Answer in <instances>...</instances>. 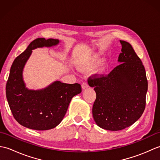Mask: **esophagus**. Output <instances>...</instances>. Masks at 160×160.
I'll list each match as a JSON object with an SVG mask.
<instances>
[{
	"label": "esophagus",
	"mask_w": 160,
	"mask_h": 160,
	"mask_svg": "<svg viewBox=\"0 0 160 160\" xmlns=\"http://www.w3.org/2000/svg\"><path fill=\"white\" fill-rule=\"evenodd\" d=\"M88 87H89V84H88L87 82H84L82 84V89L83 90L87 89V88H88Z\"/></svg>",
	"instance_id": "1"
}]
</instances>
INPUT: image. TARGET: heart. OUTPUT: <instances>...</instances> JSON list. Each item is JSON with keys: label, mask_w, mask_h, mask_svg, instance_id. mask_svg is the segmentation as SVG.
Wrapping results in <instances>:
<instances>
[{"label": "heart", "mask_w": 160, "mask_h": 160, "mask_svg": "<svg viewBox=\"0 0 160 160\" xmlns=\"http://www.w3.org/2000/svg\"><path fill=\"white\" fill-rule=\"evenodd\" d=\"M97 64V60L94 58L90 57L88 58L84 59L82 60H80L79 62L77 63V67L80 71H88L91 69L96 65ZM108 67V62H104L102 63L98 67V73L100 74L104 73L106 71Z\"/></svg>", "instance_id": "obj_1"}]
</instances>
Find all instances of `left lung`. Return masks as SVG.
Listing matches in <instances>:
<instances>
[{
  "instance_id": "left-lung-1",
  "label": "left lung",
  "mask_w": 160,
  "mask_h": 160,
  "mask_svg": "<svg viewBox=\"0 0 160 160\" xmlns=\"http://www.w3.org/2000/svg\"><path fill=\"white\" fill-rule=\"evenodd\" d=\"M121 64L107 75L95 74L88 81L96 99L92 113L98 127L120 131L130 127L145 109L148 81L144 67L128 42L120 40Z\"/></svg>"
}]
</instances>
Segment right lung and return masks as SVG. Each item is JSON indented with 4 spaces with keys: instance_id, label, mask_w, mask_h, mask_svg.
Returning <instances> with one entry per match:
<instances>
[{
    "instance_id": "right-lung-1",
    "label": "right lung",
    "mask_w": 160,
    "mask_h": 160,
    "mask_svg": "<svg viewBox=\"0 0 160 160\" xmlns=\"http://www.w3.org/2000/svg\"><path fill=\"white\" fill-rule=\"evenodd\" d=\"M58 43V39L37 38L13 62L6 84V97L13 118L23 127L38 131L55 128L62 120L72 98L82 91L80 84L60 81L40 90H29L25 87L22 71L32 50Z\"/></svg>"
}]
</instances>
